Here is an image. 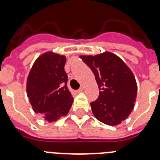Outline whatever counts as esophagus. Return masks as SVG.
Instances as JSON below:
<instances>
[{"mask_svg":"<svg viewBox=\"0 0 160 160\" xmlns=\"http://www.w3.org/2000/svg\"><path fill=\"white\" fill-rule=\"evenodd\" d=\"M83 90H84V89H83L82 87H81V88H80V89H78V90H77V92H78V93H81V92H82V91H83Z\"/></svg>","mask_w":160,"mask_h":160,"instance_id":"obj_1","label":"esophagus"}]
</instances>
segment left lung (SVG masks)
I'll list each match as a JSON object with an SVG mask.
<instances>
[{
  "instance_id": "8db88e82",
  "label": "left lung",
  "mask_w": 160,
  "mask_h": 160,
  "mask_svg": "<svg viewBox=\"0 0 160 160\" xmlns=\"http://www.w3.org/2000/svg\"><path fill=\"white\" fill-rule=\"evenodd\" d=\"M80 58L94 73L100 90L98 99L90 103L94 117L107 125H118L135 107L137 83L132 71L111 52L82 55Z\"/></svg>"
}]
</instances>
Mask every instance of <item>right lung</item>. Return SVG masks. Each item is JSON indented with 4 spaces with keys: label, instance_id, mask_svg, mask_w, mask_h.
Segmentation results:
<instances>
[{
    "label": "right lung",
    "instance_id": "obj_1",
    "mask_svg": "<svg viewBox=\"0 0 160 160\" xmlns=\"http://www.w3.org/2000/svg\"><path fill=\"white\" fill-rule=\"evenodd\" d=\"M64 55L48 51L41 54L29 71L26 93L35 113L49 122L66 116L73 98L68 90Z\"/></svg>",
    "mask_w": 160,
    "mask_h": 160
}]
</instances>
